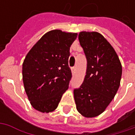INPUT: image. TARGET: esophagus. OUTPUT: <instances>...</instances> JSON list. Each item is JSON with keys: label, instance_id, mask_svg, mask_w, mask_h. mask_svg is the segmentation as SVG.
Here are the masks:
<instances>
[{"label": "esophagus", "instance_id": "34e87169", "mask_svg": "<svg viewBox=\"0 0 135 135\" xmlns=\"http://www.w3.org/2000/svg\"><path fill=\"white\" fill-rule=\"evenodd\" d=\"M75 69H76L75 67L71 68V72H72V74H74V73H75V70H76Z\"/></svg>", "mask_w": 135, "mask_h": 135}]
</instances>
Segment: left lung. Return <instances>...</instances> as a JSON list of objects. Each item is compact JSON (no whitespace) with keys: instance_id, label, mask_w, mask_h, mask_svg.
Returning a JSON list of instances; mask_svg holds the SVG:
<instances>
[{"instance_id":"8db88e82","label":"left lung","mask_w":135,"mask_h":135,"mask_svg":"<svg viewBox=\"0 0 135 135\" xmlns=\"http://www.w3.org/2000/svg\"><path fill=\"white\" fill-rule=\"evenodd\" d=\"M79 40L87 59L84 82L74 90L76 109L87 118L101 114L118 91L122 66L116 51L101 34L81 32Z\"/></svg>"}]
</instances>
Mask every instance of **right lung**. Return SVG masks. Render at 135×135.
I'll use <instances>...</instances> for the list:
<instances>
[{
    "mask_svg": "<svg viewBox=\"0 0 135 135\" xmlns=\"http://www.w3.org/2000/svg\"><path fill=\"white\" fill-rule=\"evenodd\" d=\"M77 33L60 30L47 32L27 54L22 64L25 90L32 106L42 113L58 107L69 88L70 47Z\"/></svg>",
    "mask_w": 135,
    "mask_h": 135,
    "instance_id": "add662e5",
    "label": "right lung"
}]
</instances>
